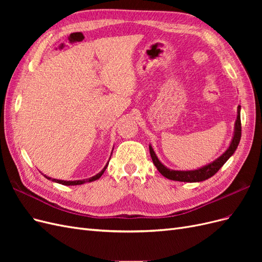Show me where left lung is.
Masks as SVG:
<instances>
[{"label": "left lung", "instance_id": "left-lung-1", "mask_svg": "<svg viewBox=\"0 0 262 262\" xmlns=\"http://www.w3.org/2000/svg\"><path fill=\"white\" fill-rule=\"evenodd\" d=\"M242 137V123H241V106L237 107V119L235 121V126H234V136L231 141V144H229L228 148L225 150V152L222 154L220 157H217L215 161H213L212 163L202 166V167L193 169V170H173L169 169L166 167L164 164L161 163V161L158 160L152 145L149 144V153L150 157H152V161L154 165L156 166L157 170L160 171L162 175L166 178H168L170 180H175V181H184V182H199L207 180L211 178L212 176L215 175V173L219 171V169L223 166L229 157H231L234 152L236 150L237 146L239 144Z\"/></svg>", "mask_w": 262, "mask_h": 262}]
</instances>
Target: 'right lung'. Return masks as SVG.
Masks as SVG:
<instances>
[{
  "label": "right lung",
  "instance_id": "1",
  "mask_svg": "<svg viewBox=\"0 0 262 262\" xmlns=\"http://www.w3.org/2000/svg\"><path fill=\"white\" fill-rule=\"evenodd\" d=\"M113 154V153H112ZM108 164H109V162L106 164V166L104 168H102L97 175H95V176H93V177H91V178H89V179H83V180H74V181H72V180H59V179H53V178H50V177H48V176H46V175H43L47 179H49V180H51V181H54V182H58V184H61V185H64V186H76V185H83V184H85V182H92V181H95V180H97V179H99L100 177H101V175L102 173H104V171L106 170V168H107V166H108Z\"/></svg>",
  "mask_w": 262,
  "mask_h": 262
}]
</instances>
